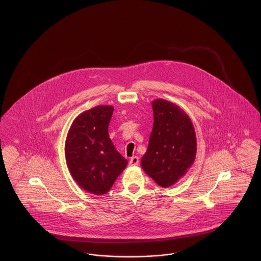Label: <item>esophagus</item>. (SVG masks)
Returning <instances> with one entry per match:
<instances>
[{
    "label": "esophagus",
    "instance_id": "1",
    "mask_svg": "<svg viewBox=\"0 0 261 261\" xmlns=\"http://www.w3.org/2000/svg\"><path fill=\"white\" fill-rule=\"evenodd\" d=\"M139 162H140V160H139V158H138V156H133V158H131V159H130V161H129V164H130L131 166H135V165H138V164H139Z\"/></svg>",
    "mask_w": 261,
    "mask_h": 261
}]
</instances>
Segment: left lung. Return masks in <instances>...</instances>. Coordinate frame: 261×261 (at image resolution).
Masks as SVG:
<instances>
[{"mask_svg":"<svg viewBox=\"0 0 261 261\" xmlns=\"http://www.w3.org/2000/svg\"><path fill=\"white\" fill-rule=\"evenodd\" d=\"M153 126L142 167L160 186H172L193 164L197 140L191 119L165 99L152 101Z\"/></svg>","mask_w":261,"mask_h":261,"instance_id":"obj_1","label":"left lung"}]
</instances>
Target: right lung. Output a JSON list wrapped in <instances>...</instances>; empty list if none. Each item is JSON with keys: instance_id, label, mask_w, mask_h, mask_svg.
<instances>
[{"instance_id": "add662e5", "label": "right lung", "mask_w": 261, "mask_h": 261, "mask_svg": "<svg viewBox=\"0 0 261 261\" xmlns=\"http://www.w3.org/2000/svg\"><path fill=\"white\" fill-rule=\"evenodd\" d=\"M112 112L111 106L82 112L75 118L65 141V160L73 179L95 195L108 193L128 163L109 136Z\"/></svg>"}]
</instances>
